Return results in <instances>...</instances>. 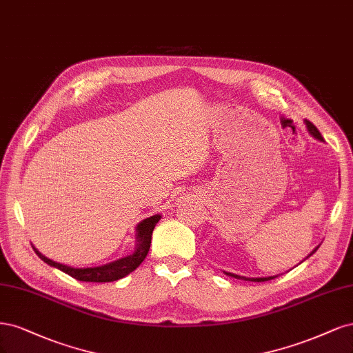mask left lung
Wrapping results in <instances>:
<instances>
[{
  "label": "left lung",
  "instance_id": "8db88e82",
  "mask_svg": "<svg viewBox=\"0 0 353 353\" xmlns=\"http://www.w3.org/2000/svg\"><path fill=\"white\" fill-rule=\"evenodd\" d=\"M305 124H306V128H308V132L314 136V138L315 139H320V141H324L323 139V136H321V133L320 132H318V129L314 126V124L311 123V121H308V120H305ZM316 249H318V246L314 249V251L308 255V256H311L312 254H315V251H316ZM308 256H306V258H308ZM225 274L227 276H230V277H234V279H241V280H246V281H267V280H271V279H276V277H242V276H237V274H233V272H225Z\"/></svg>",
  "mask_w": 353,
  "mask_h": 353
}]
</instances>
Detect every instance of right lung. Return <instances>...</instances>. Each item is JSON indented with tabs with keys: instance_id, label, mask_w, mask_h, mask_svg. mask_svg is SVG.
<instances>
[{
	"instance_id": "add662e5",
	"label": "right lung",
	"mask_w": 353,
	"mask_h": 353,
	"mask_svg": "<svg viewBox=\"0 0 353 353\" xmlns=\"http://www.w3.org/2000/svg\"><path fill=\"white\" fill-rule=\"evenodd\" d=\"M160 220H161V215L157 214V215H152V217H150V219H145L143 221H141L138 225H136V249H134V252L129 256L120 258V259L114 261V263H110V264L101 265V267L74 268V267H69V265H64V264H60V263H55V261L42 255L35 246H33V251H35V254L43 261V263H47L51 267L61 270L63 272H65V274L72 276L76 280L94 281V283L116 281V280L126 277L128 274H130L132 271H134L142 264V261L148 255V251H150L154 227Z\"/></svg>"
}]
</instances>
